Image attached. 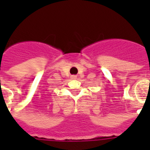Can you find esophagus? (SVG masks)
Listing matches in <instances>:
<instances>
[{"instance_id": "34e87169", "label": "esophagus", "mask_w": 150, "mask_h": 150, "mask_svg": "<svg viewBox=\"0 0 150 150\" xmlns=\"http://www.w3.org/2000/svg\"><path fill=\"white\" fill-rule=\"evenodd\" d=\"M71 79H77V75H71Z\"/></svg>"}]
</instances>
